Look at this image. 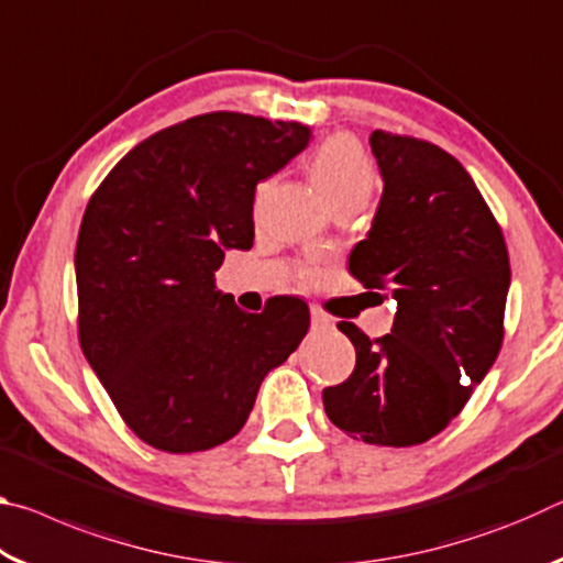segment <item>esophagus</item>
Instances as JSON below:
<instances>
[{
    "instance_id": "34e87169",
    "label": "esophagus",
    "mask_w": 563,
    "mask_h": 563,
    "mask_svg": "<svg viewBox=\"0 0 563 563\" xmlns=\"http://www.w3.org/2000/svg\"><path fill=\"white\" fill-rule=\"evenodd\" d=\"M310 320H312V328H316V330L332 328V318L320 308V305H310Z\"/></svg>"
}]
</instances>
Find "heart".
Masks as SVG:
<instances>
[{"label":"heart","mask_w":563,"mask_h":563,"mask_svg":"<svg viewBox=\"0 0 563 563\" xmlns=\"http://www.w3.org/2000/svg\"><path fill=\"white\" fill-rule=\"evenodd\" d=\"M312 180H316L328 203L335 208L355 206L362 208L373 198L377 188V174L373 161L367 158L355 136L347 133H335L322 141L316 156H312ZM305 280L316 278L318 268L305 265L300 268Z\"/></svg>","instance_id":"obj_1"}]
</instances>
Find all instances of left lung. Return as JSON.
Instances as JSON below:
<instances>
[{"instance_id":"left-lung-1","label":"left lung","mask_w":563,"mask_h":563,"mask_svg":"<svg viewBox=\"0 0 563 563\" xmlns=\"http://www.w3.org/2000/svg\"><path fill=\"white\" fill-rule=\"evenodd\" d=\"M369 146L385 190L350 273L397 300L389 335L355 345L352 375L322 389L330 422L355 440L412 446L462 412L504 342L511 280L501 225L464 166L424 139L377 129ZM379 295V292H377Z\"/></svg>"}]
</instances>
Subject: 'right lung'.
<instances>
[{"instance_id": "right-lung-1", "label": "right lung", "mask_w": 563, "mask_h": 563, "mask_svg": "<svg viewBox=\"0 0 563 563\" xmlns=\"http://www.w3.org/2000/svg\"><path fill=\"white\" fill-rule=\"evenodd\" d=\"M310 131L201 113L131 148L89 198L76 241L79 345L129 430L161 452H201L245 424L268 369L310 328L300 298L247 316L216 290L225 247L253 245L258 180Z\"/></svg>"}]
</instances>
